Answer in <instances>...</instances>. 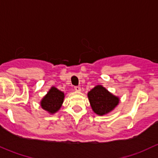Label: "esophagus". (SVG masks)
Wrapping results in <instances>:
<instances>
[{
  "label": "esophagus",
  "mask_w": 158,
  "mask_h": 158,
  "mask_svg": "<svg viewBox=\"0 0 158 158\" xmlns=\"http://www.w3.org/2000/svg\"><path fill=\"white\" fill-rule=\"evenodd\" d=\"M74 90L77 91V92H80V91L81 90V87H79V86H76V87H74Z\"/></svg>",
  "instance_id": "esophagus-1"
}]
</instances>
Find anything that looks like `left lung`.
I'll return each mask as SVG.
<instances>
[{
  "label": "left lung",
  "instance_id": "left-lung-1",
  "mask_svg": "<svg viewBox=\"0 0 158 158\" xmlns=\"http://www.w3.org/2000/svg\"><path fill=\"white\" fill-rule=\"evenodd\" d=\"M89 102L94 113L98 115L110 113L118 105L119 97L113 95L103 85H97L87 93Z\"/></svg>",
  "mask_w": 158,
  "mask_h": 158
}]
</instances>
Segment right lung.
Listing matches in <instances>:
<instances>
[{"label": "right lung", "mask_w": 158, "mask_h": 158, "mask_svg": "<svg viewBox=\"0 0 158 158\" xmlns=\"http://www.w3.org/2000/svg\"><path fill=\"white\" fill-rule=\"evenodd\" d=\"M65 94L55 87H52L40 101V106L49 114H55L61 109Z\"/></svg>", "instance_id": "1"}]
</instances>
